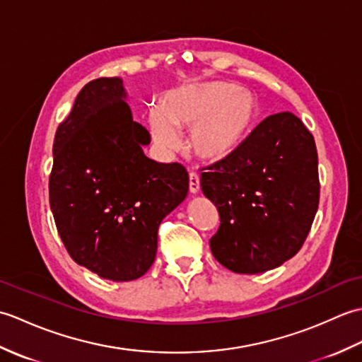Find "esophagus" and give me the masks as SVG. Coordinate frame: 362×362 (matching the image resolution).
Listing matches in <instances>:
<instances>
[{"label":"esophagus","mask_w":362,"mask_h":362,"mask_svg":"<svg viewBox=\"0 0 362 362\" xmlns=\"http://www.w3.org/2000/svg\"><path fill=\"white\" fill-rule=\"evenodd\" d=\"M199 189H201V179L196 173H189V193L197 194Z\"/></svg>","instance_id":"34e87169"}]
</instances>
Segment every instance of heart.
Segmentation results:
<instances>
[{
    "label": "heart",
    "instance_id": "1",
    "mask_svg": "<svg viewBox=\"0 0 362 362\" xmlns=\"http://www.w3.org/2000/svg\"><path fill=\"white\" fill-rule=\"evenodd\" d=\"M259 115L252 91L228 82H197L168 91L161 110L149 113V129L153 141L165 151H174L180 143L175 125L191 129V152L209 163H219L247 143Z\"/></svg>",
    "mask_w": 362,
    "mask_h": 362
}]
</instances>
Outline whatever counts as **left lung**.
<instances>
[{
  "mask_svg": "<svg viewBox=\"0 0 362 362\" xmlns=\"http://www.w3.org/2000/svg\"><path fill=\"white\" fill-rule=\"evenodd\" d=\"M221 226L213 257L236 274L281 266L302 247L319 206L317 151L294 113L263 119L243 148L201 174Z\"/></svg>",
  "mask_w": 362,
  "mask_h": 362,
  "instance_id": "1",
  "label": "left lung"
}]
</instances>
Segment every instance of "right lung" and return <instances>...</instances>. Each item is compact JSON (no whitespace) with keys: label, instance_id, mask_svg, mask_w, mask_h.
<instances>
[{"label":"right lung","instance_id":"right-lung-1","mask_svg":"<svg viewBox=\"0 0 362 362\" xmlns=\"http://www.w3.org/2000/svg\"><path fill=\"white\" fill-rule=\"evenodd\" d=\"M126 98L119 78L81 90L57 127L49 175L51 211L68 253L112 281L148 272L160 222L188 194L185 168L144 156L151 136Z\"/></svg>","mask_w":362,"mask_h":362}]
</instances>
